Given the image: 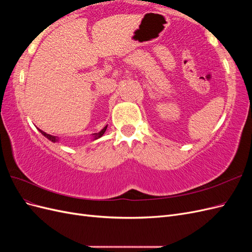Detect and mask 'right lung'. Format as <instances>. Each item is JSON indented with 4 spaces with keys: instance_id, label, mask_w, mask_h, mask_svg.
<instances>
[{
    "instance_id": "1",
    "label": "right lung",
    "mask_w": 252,
    "mask_h": 252,
    "mask_svg": "<svg viewBox=\"0 0 252 252\" xmlns=\"http://www.w3.org/2000/svg\"><path fill=\"white\" fill-rule=\"evenodd\" d=\"M106 129H107V126H105L102 130L100 131V132H96V133H94V140H96V139H98V138H101V136L105 133V131H106ZM40 130V132L44 135V136H46V138L48 139V140H50L51 142H58L59 141V138L58 136H55V135H50V134H48V133H46V132H44V131H42L41 129H39Z\"/></svg>"
}]
</instances>
